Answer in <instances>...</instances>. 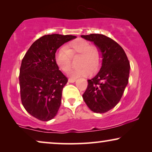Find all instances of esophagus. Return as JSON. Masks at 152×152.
<instances>
[{"label": "esophagus", "instance_id": "obj_1", "mask_svg": "<svg viewBox=\"0 0 152 152\" xmlns=\"http://www.w3.org/2000/svg\"><path fill=\"white\" fill-rule=\"evenodd\" d=\"M75 81H76V79H72V78L68 79V82L69 83H74Z\"/></svg>", "mask_w": 152, "mask_h": 152}]
</instances>
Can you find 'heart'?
I'll list each match as a JSON object with an SVG mask.
<instances>
[{"label": "heart", "mask_w": 152, "mask_h": 152, "mask_svg": "<svg viewBox=\"0 0 152 152\" xmlns=\"http://www.w3.org/2000/svg\"><path fill=\"white\" fill-rule=\"evenodd\" d=\"M82 55L80 69H72L68 72L70 77L76 79L81 77H87L92 72L98 69L100 64V53L96 48L91 46L88 41L83 39H77L68 43L67 48L61 47L55 54V62L60 70L67 72L71 66V55Z\"/></svg>", "instance_id": "obj_1"}]
</instances>
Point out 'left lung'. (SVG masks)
<instances>
[{
  "instance_id": "obj_1",
  "label": "left lung",
  "mask_w": 152,
  "mask_h": 152,
  "mask_svg": "<svg viewBox=\"0 0 152 152\" xmlns=\"http://www.w3.org/2000/svg\"><path fill=\"white\" fill-rule=\"evenodd\" d=\"M81 37L93 42L102 58L99 71L88 80L83 99L92 111L106 113L118 104L127 86L129 61L123 48L109 37L99 34Z\"/></svg>"
}]
</instances>
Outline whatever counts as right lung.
<instances>
[{
    "instance_id": "1",
    "label": "right lung",
    "mask_w": 152,
    "mask_h": 152,
    "mask_svg": "<svg viewBox=\"0 0 152 152\" xmlns=\"http://www.w3.org/2000/svg\"><path fill=\"white\" fill-rule=\"evenodd\" d=\"M72 35H44L32 43L20 68V98L28 113L42 121L57 115L62 90L68 79L59 70L55 57L57 50L75 39Z\"/></svg>"
}]
</instances>
